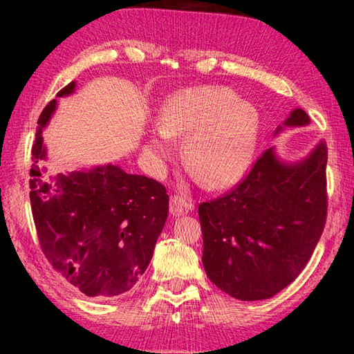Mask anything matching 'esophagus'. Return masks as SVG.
Listing matches in <instances>:
<instances>
[{"mask_svg":"<svg viewBox=\"0 0 354 354\" xmlns=\"http://www.w3.org/2000/svg\"><path fill=\"white\" fill-rule=\"evenodd\" d=\"M189 201L184 198V196H173L171 201H170V211L173 215H178V217H181V215L187 214L189 211Z\"/></svg>","mask_w":354,"mask_h":354,"instance_id":"34e87169","label":"esophagus"}]
</instances>
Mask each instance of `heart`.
Returning a JSON list of instances; mask_svg holds the SVG:
<instances>
[{
	"label": "heart",
	"instance_id": "1",
	"mask_svg": "<svg viewBox=\"0 0 354 354\" xmlns=\"http://www.w3.org/2000/svg\"><path fill=\"white\" fill-rule=\"evenodd\" d=\"M247 134L239 127H220L203 129L196 134V167L201 171H212L221 159L241 158Z\"/></svg>",
	"mask_w": 354,
	"mask_h": 354
}]
</instances>
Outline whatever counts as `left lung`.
<instances>
[{
  "label": "left lung",
  "mask_w": 354,
  "mask_h": 354,
  "mask_svg": "<svg viewBox=\"0 0 354 354\" xmlns=\"http://www.w3.org/2000/svg\"><path fill=\"white\" fill-rule=\"evenodd\" d=\"M37 120L29 170V198L40 248L56 272L87 297H115L147 270L169 215V195L156 179L129 175L118 165L48 173L44 129L57 100Z\"/></svg>",
  "instance_id": "obj_1"
}]
</instances>
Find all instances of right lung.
<instances>
[{"label":"right lung","mask_w":354,"mask_h":354,"mask_svg":"<svg viewBox=\"0 0 354 354\" xmlns=\"http://www.w3.org/2000/svg\"><path fill=\"white\" fill-rule=\"evenodd\" d=\"M308 123L298 109L284 127ZM326 212V148L320 143L298 165L279 164L267 149L236 187L201 203L207 278L242 301L272 298L306 267Z\"/></svg>","instance_id":"obj_1"}]
</instances>
